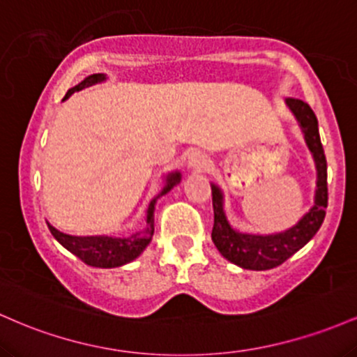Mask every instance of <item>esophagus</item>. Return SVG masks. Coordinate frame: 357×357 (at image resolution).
<instances>
[{
    "label": "esophagus",
    "mask_w": 357,
    "mask_h": 357,
    "mask_svg": "<svg viewBox=\"0 0 357 357\" xmlns=\"http://www.w3.org/2000/svg\"><path fill=\"white\" fill-rule=\"evenodd\" d=\"M187 165L195 172H204L209 168V158L204 153H200V151H192L189 160H187Z\"/></svg>",
    "instance_id": "obj_1"
}]
</instances>
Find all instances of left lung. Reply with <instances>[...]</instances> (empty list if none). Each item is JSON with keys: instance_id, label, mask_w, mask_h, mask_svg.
Returning a JSON list of instances; mask_svg holds the SVG:
<instances>
[{"instance_id": "obj_1", "label": "left lung", "mask_w": 357, "mask_h": 357, "mask_svg": "<svg viewBox=\"0 0 357 357\" xmlns=\"http://www.w3.org/2000/svg\"><path fill=\"white\" fill-rule=\"evenodd\" d=\"M287 106L297 118L302 128L303 138L314 157L317 168V189L312 209L290 229L276 234H248L232 229L224 214V195L221 189L211 183L212 207H214V227H212V241L224 258L244 270H271L287 261L300 248H303L315 236L326 218L327 207V160L320 143L319 123L314 111L307 102L300 99H287Z\"/></svg>"}]
</instances>
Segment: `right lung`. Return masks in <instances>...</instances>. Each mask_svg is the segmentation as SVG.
<instances>
[{
	"instance_id": "1",
	"label": "right lung",
	"mask_w": 357,
	"mask_h": 357,
	"mask_svg": "<svg viewBox=\"0 0 357 357\" xmlns=\"http://www.w3.org/2000/svg\"><path fill=\"white\" fill-rule=\"evenodd\" d=\"M104 81H106V74H92L89 77L84 79L82 82H79L77 86H74L72 89L67 91L63 101H66L69 96L74 94V92L82 91L86 89V87L94 86V84ZM180 180H182L180 172H170V174L167 175L165 185H163L162 192H160L157 197L151 199V202L148 204L146 227L143 231L128 236V238H111V236H70L57 231L54 226H50V224L49 229L52 232V236H54L66 250H69L72 255H75L79 259H82L86 265L96 268L123 266L138 258V256L145 251L148 244H150L155 231V204H157V200L162 197V195H165L167 192H170L177 183H180Z\"/></svg>"
}]
</instances>
